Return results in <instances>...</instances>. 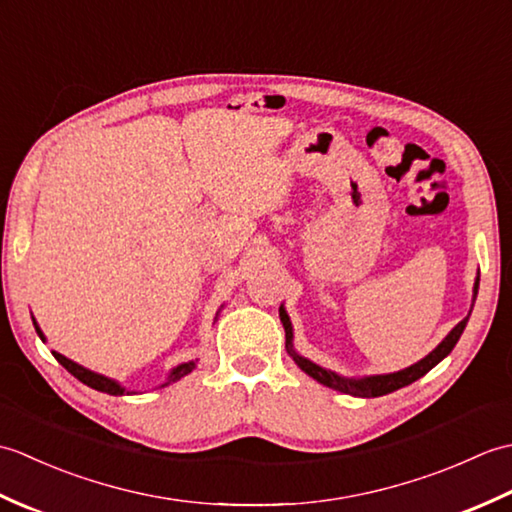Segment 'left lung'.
Segmentation results:
<instances>
[{
    "label": "left lung",
    "instance_id": "8db88e82",
    "mask_svg": "<svg viewBox=\"0 0 512 512\" xmlns=\"http://www.w3.org/2000/svg\"><path fill=\"white\" fill-rule=\"evenodd\" d=\"M477 286H480V277H477L475 288H473L475 295H477ZM475 295H473V301H475ZM279 317H281V323H284V330H286V347H288V352L292 354V358H295V363L303 369V372H306L308 376H312L314 380H319V383L325 385V387L336 389V391H343V394H350V396H361V398H376V396L391 394V391H396L400 387H407V385L413 383V380H418L420 376L427 374L429 369L436 367L442 361V358L453 350L455 343H458V339H460L464 328H466V321H469V317L462 319L449 332L447 339H444L436 347V350H433L429 356H424L420 363L411 365L407 369H402V372L385 374V376H369V378H361V380H347V378L336 376L334 372H328V369L319 367L317 363L308 361V358H303L295 350H292V328H290V319H288V314H286L284 308H279Z\"/></svg>",
    "mask_w": 512,
    "mask_h": 512
}]
</instances>
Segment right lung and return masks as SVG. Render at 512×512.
<instances>
[{
  "instance_id": "1",
  "label": "right lung",
  "mask_w": 512,
  "mask_h": 512,
  "mask_svg": "<svg viewBox=\"0 0 512 512\" xmlns=\"http://www.w3.org/2000/svg\"><path fill=\"white\" fill-rule=\"evenodd\" d=\"M35 330H37V334L43 339V334H41V330L37 328V323H35ZM52 356L57 358V361H59L65 369H68V372H70L74 378H79L83 385H88V387H92V389H96V391H103V394H110V396H121L123 391H125L121 385L114 383V380L105 378V376H101V374H94V372H90V369H85V367H81V365H76L74 361H70V358L61 356L59 352H52ZM193 367H195L193 361L178 365V367L171 372L169 383H173V380H178V378H182V376H187ZM169 383H165V385H169Z\"/></svg>"
}]
</instances>
